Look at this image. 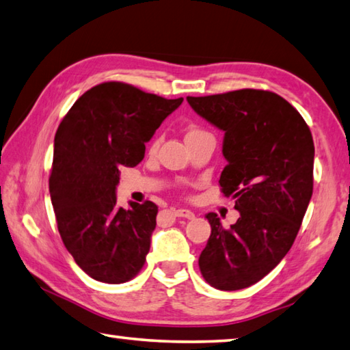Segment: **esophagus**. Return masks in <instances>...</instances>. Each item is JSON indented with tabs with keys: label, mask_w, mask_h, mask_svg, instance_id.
I'll return each mask as SVG.
<instances>
[{
	"label": "esophagus",
	"mask_w": 350,
	"mask_h": 350,
	"mask_svg": "<svg viewBox=\"0 0 350 350\" xmlns=\"http://www.w3.org/2000/svg\"><path fill=\"white\" fill-rule=\"evenodd\" d=\"M174 215L176 217H183V219H194V213L189 211V209H185V208L174 209Z\"/></svg>",
	"instance_id": "obj_1"
}]
</instances>
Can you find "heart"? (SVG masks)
Wrapping results in <instances>:
<instances>
[{"instance_id":"heart-1","label":"heart","mask_w":350,"mask_h":350,"mask_svg":"<svg viewBox=\"0 0 350 350\" xmlns=\"http://www.w3.org/2000/svg\"><path fill=\"white\" fill-rule=\"evenodd\" d=\"M199 133H203V131H200V130H197V129H191V130H188V133H187V137H188V136H194V135H199Z\"/></svg>"}]
</instances>
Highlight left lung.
Returning a JSON list of instances; mask_svg holds the SVG:
<instances>
[{"label": "left lung", "mask_w": 350, "mask_h": 350, "mask_svg": "<svg viewBox=\"0 0 350 350\" xmlns=\"http://www.w3.org/2000/svg\"><path fill=\"white\" fill-rule=\"evenodd\" d=\"M191 109L225 133L220 187L240 217L225 230L208 213L211 236L199 257L215 289L237 291L282 262L300 230L314 188V141L301 114L265 90L187 98Z\"/></svg>", "instance_id": "left-lung-1"}]
</instances>
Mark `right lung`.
<instances>
[{"mask_svg": "<svg viewBox=\"0 0 350 350\" xmlns=\"http://www.w3.org/2000/svg\"><path fill=\"white\" fill-rule=\"evenodd\" d=\"M182 103L104 82L82 94L58 126L49 180L56 224L76 265L94 280L125 283L142 269L157 206H118L119 168L142 161L145 144Z\"/></svg>", "mask_w": 350, "mask_h": 350, "instance_id": "1", "label": "right lung"}]
</instances>
